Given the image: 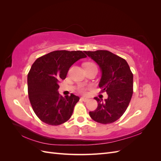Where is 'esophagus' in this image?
Segmentation results:
<instances>
[{
  "instance_id": "34e87169",
  "label": "esophagus",
  "mask_w": 161,
  "mask_h": 161,
  "mask_svg": "<svg viewBox=\"0 0 161 161\" xmlns=\"http://www.w3.org/2000/svg\"><path fill=\"white\" fill-rule=\"evenodd\" d=\"M80 100H81V101H84V102H86L87 101H88V99L86 98V97H80Z\"/></svg>"
}]
</instances>
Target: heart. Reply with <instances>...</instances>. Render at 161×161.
<instances>
[{
  "label": "heart",
  "mask_w": 161,
  "mask_h": 161,
  "mask_svg": "<svg viewBox=\"0 0 161 161\" xmlns=\"http://www.w3.org/2000/svg\"><path fill=\"white\" fill-rule=\"evenodd\" d=\"M91 66H96L95 64H93V63H92V62H87L85 64V68L91 67ZM85 91H86V88L84 86H80L79 87V91L80 92H81V93H85Z\"/></svg>",
  "instance_id": "b5f03b06"
}]
</instances>
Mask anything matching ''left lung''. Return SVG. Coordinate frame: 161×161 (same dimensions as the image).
<instances>
[{
  "instance_id": "1",
  "label": "left lung",
  "mask_w": 161,
  "mask_h": 161,
  "mask_svg": "<svg viewBox=\"0 0 161 161\" xmlns=\"http://www.w3.org/2000/svg\"><path fill=\"white\" fill-rule=\"evenodd\" d=\"M99 65L101 77L99 86L106 92L108 99L95 97L97 109L90 111L91 118L101 124H110L118 120L127 109L133 94V74L124 59L107 50L84 51Z\"/></svg>"
}]
</instances>
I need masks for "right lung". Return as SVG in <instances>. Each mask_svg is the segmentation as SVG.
Returning a JSON list of instances; mask_svg holds the SVG:
<instances>
[{
	"label": "right lung",
	"mask_w": 161,
	"mask_h": 161,
	"mask_svg": "<svg viewBox=\"0 0 161 161\" xmlns=\"http://www.w3.org/2000/svg\"><path fill=\"white\" fill-rule=\"evenodd\" d=\"M86 56L82 51H53L34 62L27 75L28 95L32 108L43 122L60 125L69 120L79 97L60 96V80L66 79L70 66Z\"/></svg>",
	"instance_id": "obj_1"
}]
</instances>
